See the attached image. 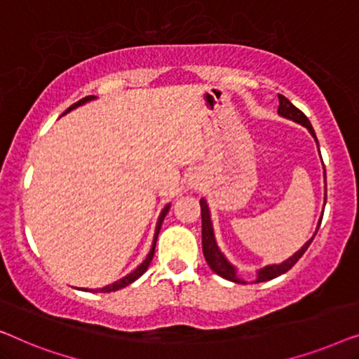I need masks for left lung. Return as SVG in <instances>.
Here are the masks:
<instances>
[{
	"label": "left lung",
	"instance_id": "left-lung-1",
	"mask_svg": "<svg viewBox=\"0 0 359 359\" xmlns=\"http://www.w3.org/2000/svg\"><path fill=\"white\" fill-rule=\"evenodd\" d=\"M278 100H280L278 114L283 115V117H286V118H290V120H294V122L304 125V127L311 131V135L316 138L314 128H312L309 118H307L306 115L302 114L299 109L294 107V105H292L290 100L285 97V95L278 94ZM316 141H317V138H316ZM317 144H319V143H317ZM200 206H201V245H203V255H205L206 264L210 265V269L213 270L216 275L223 276V278L229 280V281L242 283V280H239L236 276L234 266H232L229 262L224 259V255L221 254L219 249H218V245H216L213 228H211V221H210L208 205H206L205 200H200ZM320 223H322V218H320ZM317 229H319V228H317ZM314 237H316V234L312 236V239H314ZM312 239L307 241L306 244L302 245L301 250H297L294 255L290 257V259H287L286 262H283V264H280V265H269V266H265V269H262L259 271V278H257V283L273 280V278H276V276L286 273L287 270L292 269V265H294L296 262L299 260L302 255H304V252L307 250V247L311 245Z\"/></svg>",
	"mask_w": 359,
	"mask_h": 359
}]
</instances>
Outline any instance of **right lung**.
<instances>
[{
	"instance_id": "obj_1",
	"label": "right lung",
	"mask_w": 359,
	"mask_h": 359,
	"mask_svg": "<svg viewBox=\"0 0 359 359\" xmlns=\"http://www.w3.org/2000/svg\"><path fill=\"white\" fill-rule=\"evenodd\" d=\"M90 99H94V95H86V97H83V99H81V100H78V102H74V104L72 105V107H68L67 110H65V114L69 112V110L74 109V107H78V105H81V104L88 102V100H90ZM168 211H169V205L165 206V208L163 210V213H161V216H159L158 226H156V236H154V244H153V249H151V252H149V254H148V257H146V260L143 262V264H141V265L138 266V269H136L135 271H131L130 275L125 276V278L118 280V281H115V283H112V285H109V286H105V287H100V290H95V291H99V292H110V291H117V290H122V287L128 286L130 283H133L135 280H138L140 276L143 275L146 270H148V266H149V264H151V260H153V257H154V250H156V241H158V236H159V231H161V224H163V221H164V216H165V213H168ZM84 291H88V290H84ZM90 291H94V290H90Z\"/></svg>"
}]
</instances>
